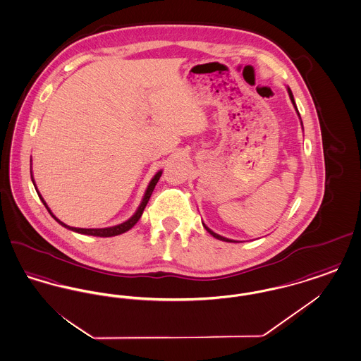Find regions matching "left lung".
<instances>
[{
  "instance_id": "8db88e82",
  "label": "left lung",
  "mask_w": 361,
  "mask_h": 361,
  "mask_svg": "<svg viewBox=\"0 0 361 361\" xmlns=\"http://www.w3.org/2000/svg\"><path fill=\"white\" fill-rule=\"evenodd\" d=\"M288 93H290V99H291L292 104L295 105V102H293V96H292V92L291 90H290V89H288ZM295 108H296V106H295ZM296 111H298V109H296ZM298 114H299V112H298ZM204 227H206L207 231H208V233H209V234H211L212 237H215V238H218V240H226V242H234V240H227V238H224V237H222V235H218L216 233H214L212 230H209V228H208L207 226H204Z\"/></svg>"
}]
</instances>
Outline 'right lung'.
I'll return each mask as SVG.
<instances>
[{
    "label": "right lung",
    "mask_w": 361,
    "mask_h": 361,
    "mask_svg": "<svg viewBox=\"0 0 361 361\" xmlns=\"http://www.w3.org/2000/svg\"><path fill=\"white\" fill-rule=\"evenodd\" d=\"M161 174H162V172L157 173L154 176V178L150 181L149 188L146 190L145 197H143V200H142L140 206L137 208L135 215H134L133 218H130V219H128L127 222H124V224H119V226H114V227H108V228H78V227H70L68 224L61 222L59 219H56V218L52 215V212L50 211V208L47 207V204H46V202L43 200V197H42L39 193H37V195H39L40 200L43 202V204H44L46 208L49 209V212L51 214L52 218H54L58 224H62L63 227L70 228V230H73V231H77V233H81V234H86V235H96V237H114V235H119V234H123V233L128 231V230H130V228H131V227H133L134 224H137V221L140 219V216H142V214H143V209H145V207L147 206L149 199H150V196H152V193H153V190H154L155 184L158 183V180H159Z\"/></svg>",
    "instance_id": "right-lung-1"
}]
</instances>
